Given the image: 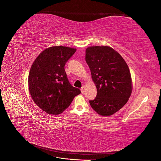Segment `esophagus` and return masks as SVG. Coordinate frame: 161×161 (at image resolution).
Segmentation results:
<instances>
[{
    "mask_svg": "<svg viewBox=\"0 0 161 161\" xmlns=\"http://www.w3.org/2000/svg\"><path fill=\"white\" fill-rule=\"evenodd\" d=\"M85 85H83L82 86V87H81V89H80V91H81V92L82 93H84V92H85Z\"/></svg>",
    "mask_w": 161,
    "mask_h": 161,
    "instance_id": "obj_1",
    "label": "esophagus"
}]
</instances>
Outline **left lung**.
I'll list each match as a JSON object with an SVG mask.
<instances>
[{
	"instance_id": "left-lung-1",
	"label": "left lung",
	"mask_w": 161,
	"mask_h": 161,
	"mask_svg": "<svg viewBox=\"0 0 161 161\" xmlns=\"http://www.w3.org/2000/svg\"><path fill=\"white\" fill-rule=\"evenodd\" d=\"M85 53L97 92L96 98L89 101L91 108L100 115H113L126 104L131 94L129 67L119 53L108 46H90Z\"/></svg>"
}]
</instances>
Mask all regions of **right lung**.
<instances>
[{
    "label": "right lung",
    "mask_w": 161,
    "mask_h": 161,
    "mask_svg": "<svg viewBox=\"0 0 161 161\" xmlns=\"http://www.w3.org/2000/svg\"><path fill=\"white\" fill-rule=\"evenodd\" d=\"M76 51V48L62 46L47 47L31 66L29 92L34 103L48 114H60L80 93L70 84L64 70L66 62Z\"/></svg>",
    "instance_id": "obj_1"
}]
</instances>
